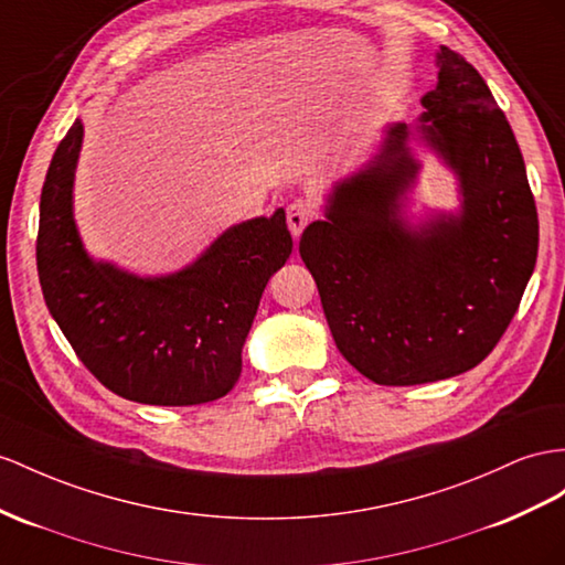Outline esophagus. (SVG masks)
Here are the masks:
<instances>
[{"instance_id": "esophagus-1", "label": "esophagus", "mask_w": 565, "mask_h": 565, "mask_svg": "<svg viewBox=\"0 0 565 565\" xmlns=\"http://www.w3.org/2000/svg\"><path fill=\"white\" fill-rule=\"evenodd\" d=\"M315 214H317V207H315L312 200L296 198L291 205L286 207V222H288V228H291V234L300 236L302 228H306L312 222Z\"/></svg>"}]
</instances>
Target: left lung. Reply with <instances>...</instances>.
<instances>
[{"label": "left lung", "mask_w": 565, "mask_h": 565, "mask_svg": "<svg viewBox=\"0 0 565 565\" xmlns=\"http://www.w3.org/2000/svg\"><path fill=\"white\" fill-rule=\"evenodd\" d=\"M423 134L462 185V214L411 231L398 195L415 179L406 126L367 171L337 188L327 222L300 236L337 349L367 380L456 377L494 351L537 263L540 222L523 154L484 78L441 47Z\"/></svg>", "instance_id": "1"}]
</instances>
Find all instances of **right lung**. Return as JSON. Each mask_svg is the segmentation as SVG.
Masks as SVG:
<instances>
[{"label": "right lung", "mask_w": 565, "mask_h": 565, "mask_svg": "<svg viewBox=\"0 0 565 565\" xmlns=\"http://www.w3.org/2000/svg\"><path fill=\"white\" fill-rule=\"evenodd\" d=\"M83 124L56 148L40 195L38 277L52 317L93 377L148 406H200L226 396L241 374L269 277L294 241L284 210L243 222L195 265L138 279L85 255L71 214Z\"/></svg>", "instance_id": "obj_1"}]
</instances>
